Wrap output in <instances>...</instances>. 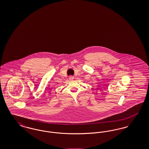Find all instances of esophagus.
<instances>
[{
  "label": "esophagus",
  "instance_id": "esophagus-1",
  "mask_svg": "<svg viewBox=\"0 0 149 149\" xmlns=\"http://www.w3.org/2000/svg\"><path fill=\"white\" fill-rule=\"evenodd\" d=\"M69 79H70V80H73V79H74V77H72V76H71V77H69Z\"/></svg>",
  "mask_w": 149,
  "mask_h": 149
}]
</instances>
